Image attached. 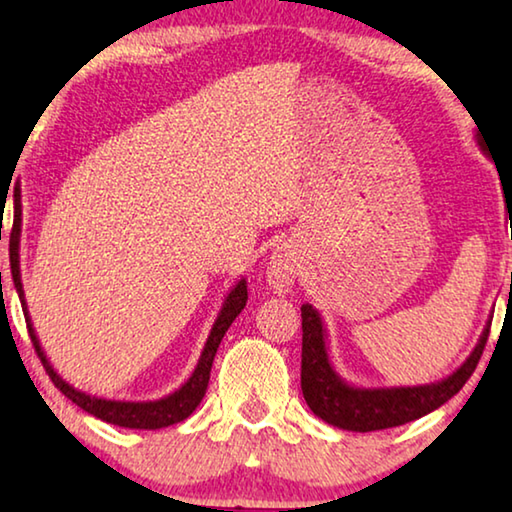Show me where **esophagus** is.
Here are the masks:
<instances>
[{"instance_id": "esophagus-1", "label": "esophagus", "mask_w": 512, "mask_h": 512, "mask_svg": "<svg viewBox=\"0 0 512 512\" xmlns=\"http://www.w3.org/2000/svg\"><path fill=\"white\" fill-rule=\"evenodd\" d=\"M298 272V258L296 251L291 247H277L272 251L270 263H268V284L275 289L277 293H286L291 289L293 279H296Z\"/></svg>"}]
</instances>
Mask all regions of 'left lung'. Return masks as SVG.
<instances>
[{"mask_svg":"<svg viewBox=\"0 0 512 512\" xmlns=\"http://www.w3.org/2000/svg\"><path fill=\"white\" fill-rule=\"evenodd\" d=\"M478 144L485 151V144L480 139ZM300 317H303L300 387H303L305 401L314 415L324 419L326 424L356 433L382 431L391 429V426L408 424L412 419L429 415V412L450 401L464 387L468 377L473 375L482 356V349H485L489 326H492V319H489L473 352L466 356V361L454 373L443 377V380L417 384V387H356V384L347 382L345 377H340L338 370L333 368L331 356H328L326 326L317 307L305 303L300 307Z\"/></svg>","mask_w":512,"mask_h":512,"instance_id":"left-lung-1","label":"left lung"}]
</instances>
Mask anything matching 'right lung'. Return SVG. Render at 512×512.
I'll return each mask as SVG.
<instances>
[{
	"instance_id": "obj_1",
	"label": "right lung",
	"mask_w": 512,
	"mask_h": 512,
	"mask_svg": "<svg viewBox=\"0 0 512 512\" xmlns=\"http://www.w3.org/2000/svg\"><path fill=\"white\" fill-rule=\"evenodd\" d=\"M20 233H23V205H20V186H16L13 191V230H11V240H9V261H11V275H13V284H16L20 305H23V314L27 321V331H30L32 345L37 349L41 363H44L48 377H51L55 387H58L62 394H65L69 401L79 405L81 410L90 412V415L102 419V422L114 424V426H123V429H144V431H156V429H165V426L179 424L184 422L188 415H193V410L198 408L202 396H205L207 384H209V373H212V363L216 356V349H219L223 335L233 324L237 314L244 310L247 305V279H240L233 289L228 291L226 300H223L219 314H216L212 331L207 335L205 347H202V354L198 359V366L191 373V377L181 384L179 389H174L172 394H167L163 398H156V401H116V398H102V396H93L86 394V391L74 389L72 384L62 380L58 375V370L51 366L48 356L41 347V342L34 333L30 312H27V300H25V291H23V279H20Z\"/></svg>"
}]
</instances>
